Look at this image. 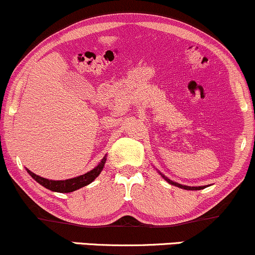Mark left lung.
Masks as SVG:
<instances>
[{
	"mask_svg": "<svg viewBox=\"0 0 255 255\" xmlns=\"http://www.w3.org/2000/svg\"><path fill=\"white\" fill-rule=\"evenodd\" d=\"M160 173V172H158ZM161 174V176H162V178L164 179V180H166L167 182H168V184H170V185H174V186H176V187H180V188H184V190H190V191H197V190H203V188H205L206 186H186V185H181V184H179V182H175V181H172L170 180V179H168L167 178V176H164L162 173H160Z\"/></svg>",
	"mask_w": 255,
	"mask_h": 255,
	"instance_id": "1",
	"label": "left lung"
}]
</instances>
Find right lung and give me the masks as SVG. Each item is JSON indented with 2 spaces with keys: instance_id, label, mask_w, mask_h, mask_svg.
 Returning a JSON list of instances; mask_svg holds the SVG:
<instances>
[{
  "instance_id": "obj_1",
  "label": "right lung",
  "mask_w": 255,
  "mask_h": 255,
  "mask_svg": "<svg viewBox=\"0 0 255 255\" xmlns=\"http://www.w3.org/2000/svg\"><path fill=\"white\" fill-rule=\"evenodd\" d=\"M106 157L107 156L105 155L103 160L100 161V163H99L97 167H94L92 170L87 172L86 174L75 176V178L71 179H67V180H49V179L41 178V176L34 174V173L31 172L29 169H27V173H28L35 181L39 182L41 186L46 187L47 190L59 193H69L74 192V191L79 190L81 187H85L87 185H89L91 182L94 181L101 173V170L104 169L105 162H106Z\"/></svg>"
}]
</instances>
